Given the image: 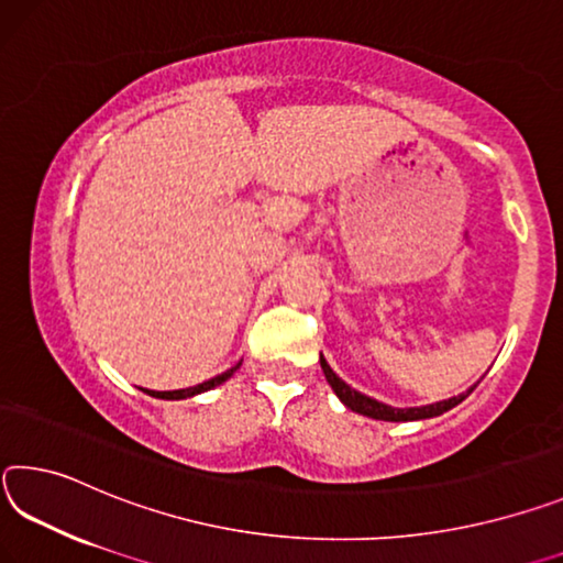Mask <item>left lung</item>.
Returning <instances> with one entry per match:
<instances>
[{"instance_id":"obj_1","label":"left lung","mask_w":563,"mask_h":563,"mask_svg":"<svg viewBox=\"0 0 563 563\" xmlns=\"http://www.w3.org/2000/svg\"><path fill=\"white\" fill-rule=\"evenodd\" d=\"M321 372H324L327 382L331 384V389L339 396V399L344 401V407H349L356 413H364V417H372V419H382V421H417V419H431V417H439V413H444L449 409H454L456 404H462L466 399V394L462 396H454V399H446V401H439V404H429V407H413V409H394V407H386V404L372 399V396H366L362 391H356L349 386L346 382L339 379V376L331 372V366L327 364V358L321 356Z\"/></svg>"}]
</instances>
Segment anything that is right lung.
Instances as JSON below:
<instances>
[{"mask_svg": "<svg viewBox=\"0 0 563 563\" xmlns=\"http://www.w3.org/2000/svg\"><path fill=\"white\" fill-rule=\"evenodd\" d=\"M236 368H239V364H236V366H232V368H227L224 374L214 376V379H209V382H205V384H197V386H189V389H177V391H150V394H152V396H156V399H187V396L201 394V391L211 389V386H217V384H221V382H227L229 376H232V374L236 372Z\"/></svg>", "mask_w": 563, "mask_h": 563, "instance_id": "right-lung-1", "label": "right lung"}]
</instances>
